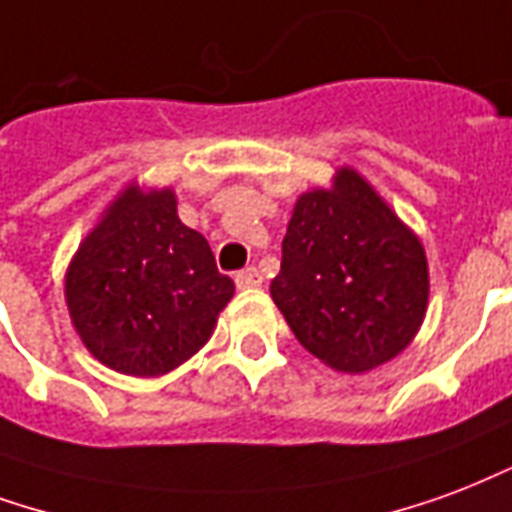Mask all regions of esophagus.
I'll use <instances>...</instances> for the list:
<instances>
[{
  "instance_id": "1",
  "label": "esophagus",
  "mask_w": 512,
  "mask_h": 512,
  "mask_svg": "<svg viewBox=\"0 0 512 512\" xmlns=\"http://www.w3.org/2000/svg\"><path fill=\"white\" fill-rule=\"evenodd\" d=\"M236 285L241 287V290H249V287H260V285H263V274H260L255 266L244 268V271H238V274H236Z\"/></svg>"
}]
</instances>
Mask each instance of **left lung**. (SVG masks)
Masks as SVG:
<instances>
[{"instance_id":"obj_1","label":"left lung","mask_w":512,"mask_h":512,"mask_svg":"<svg viewBox=\"0 0 512 512\" xmlns=\"http://www.w3.org/2000/svg\"><path fill=\"white\" fill-rule=\"evenodd\" d=\"M271 298L295 339L333 369L369 372L418 333L426 252L355 170L298 198Z\"/></svg>"}]
</instances>
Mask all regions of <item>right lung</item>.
Here are the masks:
<instances>
[{
  "label": "right lung",
  "instance_id": "obj_1",
  "mask_svg": "<svg viewBox=\"0 0 512 512\" xmlns=\"http://www.w3.org/2000/svg\"><path fill=\"white\" fill-rule=\"evenodd\" d=\"M233 279L176 214L170 189H124L67 271V306L97 361L132 377L176 369L208 342Z\"/></svg>",
  "mask_w": 512,
  "mask_h": 512
}]
</instances>
